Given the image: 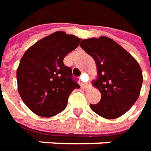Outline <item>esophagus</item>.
Returning <instances> with one entry per match:
<instances>
[{
	"label": "esophagus",
	"instance_id": "esophagus-1",
	"mask_svg": "<svg viewBox=\"0 0 151 151\" xmlns=\"http://www.w3.org/2000/svg\"><path fill=\"white\" fill-rule=\"evenodd\" d=\"M81 79L82 80V81H83V77H81ZM82 86H83L84 88H87L90 87V84H88V83H86V82H84V81H82Z\"/></svg>",
	"mask_w": 151,
	"mask_h": 151
}]
</instances>
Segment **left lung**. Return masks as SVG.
I'll use <instances>...</instances> for the list:
<instances>
[{
	"mask_svg": "<svg viewBox=\"0 0 151 151\" xmlns=\"http://www.w3.org/2000/svg\"><path fill=\"white\" fill-rule=\"evenodd\" d=\"M81 47L93 57L98 78L93 85L101 92V100L90 104L93 111L106 119L123 115L136 102L142 85V71L133 57L106 36L83 40Z\"/></svg>",
	"mask_w": 151,
	"mask_h": 151,
	"instance_id": "8db88e82",
	"label": "left lung"
}]
</instances>
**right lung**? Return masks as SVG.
<instances>
[{"label": "right lung", "instance_id": "right-lung-1", "mask_svg": "<svg viewBox=\"0 0 151 151\" xmlns=\"http://www.w3.org/2000/svg\"><path fill=\"white\" fill-rule=\"evenodd\" d=\"M81 39L56 32L30 47L17 69L18 89L27 107L36 115L51 117L67 107L71 92L81 87L71 68L65 66L67 53Z\"/></svg>", "mask_w": 151, "mask_h": 151}]
</instances>
